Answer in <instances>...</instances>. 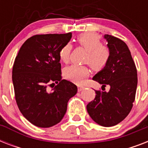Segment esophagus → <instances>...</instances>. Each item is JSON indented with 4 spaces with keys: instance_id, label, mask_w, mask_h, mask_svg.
I'll return each instance as SVG.
<instances>
[{
    "instance_id": "esophagus-1",
    "label": "esophagus",
    "mask_w": 148,
    "mask_h": 148,
    "mask_svg": "<svg viewBox=\"0 0 148 148\" xmlns=\"http://www.w3.org/2000/svg\"><path fill=\"white\" fill-rule=\"evenodd\" d=\"M84 89V87H83V86L81 85H78L77 86V90H78L79 92H81V91H82V90Z\"/></svg>"
}]
</instances>
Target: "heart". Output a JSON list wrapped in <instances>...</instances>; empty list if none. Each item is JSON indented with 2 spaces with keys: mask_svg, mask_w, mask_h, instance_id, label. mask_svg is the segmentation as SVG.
Returning a JSON list of instances; mask_svg holds the SVG:
<instances>
[{
  "mask_svg": "<svg viewBox=\"0 0 148 148\" xmlns=\"http://www.w3.org/2000/svg\"><path fill=\"white\" fill-rule=\"evenodd\" d=\"M77 42L81 47L88 51L85 62L95 71H101L108 64L110 58V51L108 47L102 45L101 37L95 33H84L77 38ZM71 45H65L59 52L61 61L67 63L69 61ZM89 75V69L86 66L71 65L64 71V76L66 79L74 82L81 83L86 77Z\"/></svg>",
  "mask_w": 148,
  "mask_h": 148,
  "instance_id": "obj_1",
  "label": "heart"
}]
</instances>
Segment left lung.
Listing matches in <instances>:
<instances>
[{
  "instance_id": "left-lung-1",
  "label": "left lung",
  "mask_w": 148,
  "mask_h": 148,
  "mask_svg": "<svg viewBox=\"0 0 148 148\" xmlns=\"http://www.w3.org/2000/svg\"><path fill=\"white\" fill-rule=\"evenodd\" d=\"M110 58L108 64L93 77V80L110 86L109 91L95 90L94 101L87 110L95 122L103 127H111L121 122L133 107L138 85V74L131 51L117 38L104 34Z\"/></svg>"
}]
</instances>
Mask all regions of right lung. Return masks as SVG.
Returning <instances> with one entry per match:
<instances>
[{"label":"right lung","instance_id":"right-lung-1","mask_svg":"<svg viewBox=\"0 0 148 148\" xmlns=\"http://www.w3.org/2000/svg\"><path fill=\"white\" fill-rule=\"evenodd\" d=\"M72 34H40L28 38L20 48L12 71L15 99L20 111L31 124L50 127L67 111V102L77 94L72 82L61 79L59 52ZM58 84L50 92L48 86Z\"/></svg>","mask_w":148,"mask_h":148}]
</instances>
